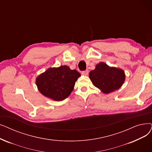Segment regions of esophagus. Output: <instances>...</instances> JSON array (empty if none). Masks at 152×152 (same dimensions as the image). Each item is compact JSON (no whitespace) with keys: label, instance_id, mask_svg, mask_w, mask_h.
<instances>
[{"label":"esophagus","instance_id":"1","mask_svg":"<svg viewBox=\"0 0 152 152\" xmlns=\"http://www.w3.org/2000/svg\"><path fill=\"white\" fill-rule=\"evenodd\" d=\"M81 74L83 75H84V76H88V74H89V71L88 70H86V71H84L81 72Z\"/></svg>","mask_w":152,"mask_h":152}]
</instances>
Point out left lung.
<instances>
[{"mask_svg":"<svg viewBox=\"0 0 152 152\" xmlns=\"http://www.w3.org/2000/svg\"><path fill=\"white\" fill-rule=\"evenodd\" d=\"M89 78L95 86L105 94L119 89L123 84L124 71L115 67H110L104 63H99L89 72Z\"/></svg>","mask_w":152,"mask_h":152,"instance_id":"1","label":"left lung"}]
</instances>
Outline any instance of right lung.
<instances>
[{"instance_id":"add662e5","label":"right lung","mask_w":152,"mask_h":152,"mask_svg":"<svg viewBox=\"0 0 152 152\" xmlns=\"http://www.w3.org/2000/svg\"><path fill=\"white\" fill-rule=\"evenodd\" d=\"M81 76L76 70L68 66L48 68L36 79V84L41 93L51 99L61 101L67 98Z\"/></svg>"}]
</instances>
